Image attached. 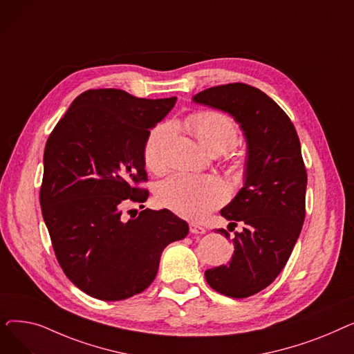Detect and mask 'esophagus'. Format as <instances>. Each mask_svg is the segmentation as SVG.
<instances>
[{
  "label": "esophagus",
  "instance_id": "obj_1",
  "mask_svg": "<svg viewBox=\"0 0 354 354\" xmlns=\"http://www.w3.org/2000/svg\"><path fill=\"white\" fill-rule=\"evenodd\" d=\"M189 231H191V234H195V235L205 234V228L199 227L198 224H194V222H191V224H189Z\"/></svg>",
  "mask_w": 354,
  "mask_h": 354
}]
</instances>
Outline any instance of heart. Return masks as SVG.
Wrapping results in <instances>:
<instances>
[{"label": "heart", "mask_w": 354, "mask_h": 354, "mask_svg": "<svg viewBox=\"0 0 354 354\" xmlns=\"http://www.w3.org/2000/svg\"><path fill=\"white\" fill-rule=\"evenodd\" d=\"M189 132L207 152H225L236 142L234 122L218 111H198L187 120ZM174 133L172 123H162L149 133L143 146L145 165L152 171L163 166V152ZM162 207L188 218L202 219L227 198V188L215 176H192L175 174L163 179L156 192Z\"/></svg>", "instance_id": "heart-1"}]
</instances>
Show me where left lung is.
I'll use <instances>...</instances> for the list:
<instances>
[{
  "label": "left lung",
  "mask_w": 354,
  "mask_h": 354,
  "mask_svg": "<svg viewBox=\"0 0 354 354\" xmlns=\"http://www.w3.org/2000/svg\"><path fill=\"white\" fill-rule=\"evenodd\" d=\"M192 102L232 116L247 140L244 187L221 209L231 224L243 221L245 227L232 238L231 261L205 271L215 291L245 299L283 271L301 232L307 172L300 139L284 110L252 86L211 87ZM218 234L230 236L224 228Z\"/></svg>",
  "instance_id": "1"
}]
</instances>
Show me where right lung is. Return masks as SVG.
<instances>
[{
    "mask_svg": "<svg viewBox=\"0 0 354 354\" xmlns=\"http://www.w3.org/2000/svg\"><path fill=\"white\" fill-rule=\"evenodd\" d=\"M175 103L118 88L87 90L47 140L43 218L64 274L95 299L119 301L142 292L155 280L165 247L189 232L167 209L146 208L130 219L122 212L149 196L136 187L147 180L143 146Z\"/></svg>",
    "mask_w": 354,
    "mask_h": 354,
    "instance_id": "right-lung-1",
    "label": "right lung"
}]
</instances>
